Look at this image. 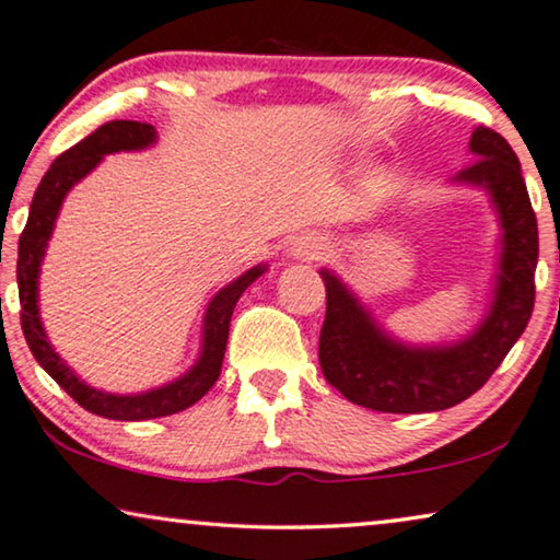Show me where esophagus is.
I'll return each instance as SVG.
<instances>
[{"label":"esophagus","mask_w":560,"mask_h":560,"mask_svg":"<svg viewBox=\"0 0 560 560\" xmlns=\"http://www.w3.org/2000/svg\"><path fill=\"white\" fill-rule=\"evenodd\" d=\"M327 253V243L325 237H319L317 233H307L300 235L289 248V256L294 260H319Z\"/></svg>","instance_id":"obj_1"}]
</instances>
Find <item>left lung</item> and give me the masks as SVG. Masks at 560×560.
Masks as SVG:
<instances>
[{
  "instance_id": "left-lung-1",
  "label": "left lung",
  "mask_w": 560,
  "mask_h": 560,
  "mask_svg": "<svg viewBox=\"0 0 560 560\" xmlns=\"http://www.w3.org/2000/svg\"><path fill=\"white\" fill-rule=\"evenodd\" d=\"M471 166L451 184L487 191L499 222V256L481 323L464 338L412 346L378 325L338 273L319 268L327 312L319 332V366L342 397L376 412H441L479 392L525 332L535 304L538 220L510 143L489 128L468 140Z\"/></svg>"
}]
</instances>
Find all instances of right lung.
Wrapping results in <instances>:
<instances>
[{"instance_id":"right-lung-1","label":"right lung","mask_w":560,"mask_h":560,"mask_svg":"<svg viewBox=\"0 0 560 560\" xmlns=\"http://www.w3.org/2000/svg\"><path fill=\"white\" fill-rule=\"evenodd\" d=\"M155 128L148 122H136V119H112V122L96 128L92 136L81 140L69 151L58 155L50 163V168L43 176L40 186L35 189L33 205H30L27 225L20 235L18 245V287H20V323L22 332L30 350H33L35 361L48 371L54 382L71 394L81 407L89 409L92 415L107 417V420H122V422H138V420H155V417L176 415L182 409L191 407L199 401L207 392L218 382L222 358H225L228 332H230V317L241 294L248 289L258 276L266 273V264H258L248 268V271L222 287L218 294L212 296L205 310L202 319V348H199L197 361L191 369L182 374L174 382L155 386V389L138 392V394H112L96 386L86 384L61 355L50 346L46 327L40 319V307H37V284H40V264L46 258L48 241L54 235L58 212L61 205L73 186L81 178L92 174L100 166L104 155L119 153V151H145V148L155 145Z\"/></svg>"}]
</instances>
